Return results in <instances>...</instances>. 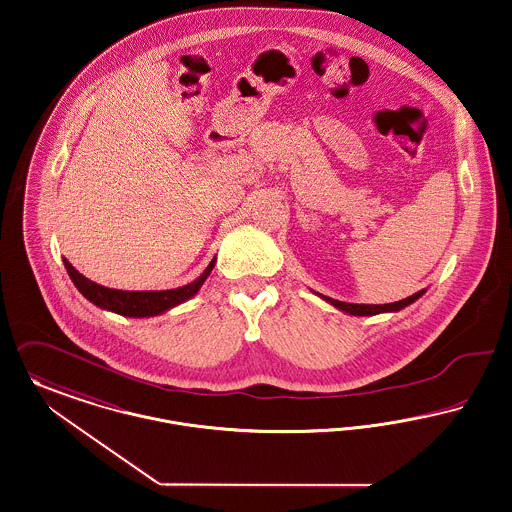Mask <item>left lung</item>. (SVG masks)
<instances>
[{
    "label": "left lung",
    "instance_id": "left-lung-1",
    "mask_svg": "<svg viewBox=\"0 0 512 512\" xmlns=\"http://www.w3.org/2000/svg\"><path fill=\"white\" fill-rule=\"evenodd\" d=\"M424 293H426V289H422V291H418V293H414L412 296H406V298L399 300V302H389V304H352V302H341V300H335V298H329V296H323L320 293H316V295L323 298L325 302H329L331 306H335L337 310L350 314V316H376V314L399 312V310L406 308L408 304L416 302Z\"/></svg>",
    "mask_w": 512,
    "mask_h": 512
}]
</instances>
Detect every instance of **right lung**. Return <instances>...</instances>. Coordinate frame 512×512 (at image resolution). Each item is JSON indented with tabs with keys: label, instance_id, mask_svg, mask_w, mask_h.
Segmentation results:
<instances>
[{
	"label": "right lung",
	"instance_id": "1",
	"mask_svg": "<svg viewBox=\"0 0 512 512\" xmlns=\"http://www.w3.org/2000/svg\"><path fill=\"white\" fill-rule=\"evenodd\" d=\"M65 269L75 283V287L81 291L84 298H88L92 304H96L102 310H109L127 318H150V316H160L163 312L187 302L189 298L200 291L208 275L216 266V258L210 262V266L204 269L192 283L177 287V289H167V291H119V289H109L104 285H98L84 277L77 269L69 264L67 258H63Z\"/></svg>",
	"mask_w": 512,
	"mask_h": 512
}]
</instances>
